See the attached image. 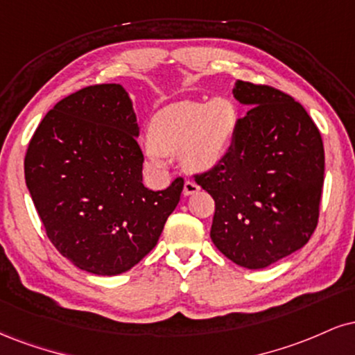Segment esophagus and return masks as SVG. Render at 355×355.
<instances>
[{
	"instance_id": "esophagus-1",
	"label": "esophagus",
	"mask_w": 355,
	"mask_h": 355,
	"mask_svg": "<svg viewBox=\"0 0 355 355\" xmlns=\"http://www.w3.org/2000/svg\"><path fill=\"white\" fill-rule=\"evenodd\" d=\"M200 190V187L196 185L195 182H191V180H187L185 182V185H183V195H193V193H196V191Z\"/></svg>"
}]
</instances>
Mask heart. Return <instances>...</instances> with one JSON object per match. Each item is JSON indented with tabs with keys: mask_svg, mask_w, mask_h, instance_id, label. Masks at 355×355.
Returning <instances> with one entry per match:
<instances>
[{
	"mask_svg": "<svg viewBox=\"0 0 355 355\" xmlns=\"http://www.w3.org/2000/svg\"><path fill=\"white\" fill-rule=\"evenodd\" d=\"M236 125V105L225 97L211 102H178L153 117L145 157L153 168H164V155L180 152L187 168L205 172L223 160Z\"/></svg>",
	"mask_w": 355,
	"mask_h": 355,
	"instance_id": "1",
	"label": "heart"
}]
</instances>
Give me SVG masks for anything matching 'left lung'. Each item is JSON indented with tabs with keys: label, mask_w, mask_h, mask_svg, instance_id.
<instances>
[{
	"label": "left lung",
	"mask_w": 355,
	"mask_h": 355,
	"mask_svg": "<svg viewBox=\"0 0 355 355\" xmlns=\"http://www.w3.org/2000/svg\"><path fill=\"white\" fill-rule=\"evenodd\" d=\"M238 119L223 160L195 182L215 200L211 241L238 266L261 270L309 241L319 220L324 145L300 102L271 85L238 80Z\"/></svg>",
	"instance_id": "obj_1"
}]
</instances>
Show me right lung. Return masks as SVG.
<instances>
[{
  "instance_id": "right-lung-1",
  "label": "right lung",
  "mask_w": 355,
  "mask_h": 355,
  "mask_svg": "<svg viewBox=\"0 0 355 355\" xmlns=\"http://www.w3.org/2000/svg\"><path fill=\"white\" fill-rule=\"evenodd\" d=\"M129 94L97 84L44 115L24 157V177L46 234L64 258L92 275L129 271L155 248L183 190L178 177L153 191Z\"/></svg>"
}]
</instances>
